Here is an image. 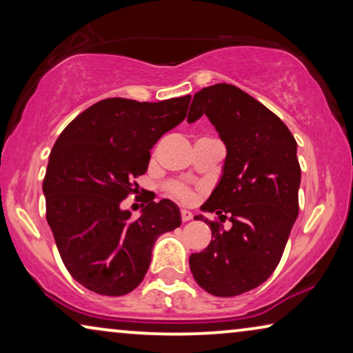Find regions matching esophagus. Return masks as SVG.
Segmentation results:
<instances>
[{
    "label": "esophagus",
    "instance_id": "obj_1",
    "mask_svg": "<svg viewBox=\"0 0 353 353\" xmlns=\"http://www.w3.org/2000/svg\"><path fill=\"white\" fill-rule=\"evenodd\" d=\"M180 216L181 221H190L192 219V214L190 210H180Z\"/></svg>",
    "mask_w": 353,
    "mask_h": 353
}]
</instances>
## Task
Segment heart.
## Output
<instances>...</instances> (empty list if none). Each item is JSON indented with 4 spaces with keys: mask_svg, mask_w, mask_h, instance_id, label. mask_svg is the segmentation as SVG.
Returning <instances> with one entry per match:
<instances>
[{
    "mask_svg": "<svg viewBox=\"0 0 353 353\" xmlns=\"http://www.w3.org/2000/svg\"><path fill=\"white\" fill-rule=\"evenodd\" d=\"M163 192L172 199H175L178 202H183V204H191V202L196 201L197 192L192 190L191 186H188L186 183L178 181V180H172L163 185Z\"/></svg>",
    "mask_w": 353,
    "mask_h": 353,
    "instance_id": "obj_1",
    "label": "heart"
}]
</instances>
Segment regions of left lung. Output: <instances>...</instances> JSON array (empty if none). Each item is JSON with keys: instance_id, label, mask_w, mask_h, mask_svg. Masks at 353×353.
<instances>
[{"instance_id": "left-lung-1", "label": "left lung", "mask_w": 353, "mask_h": 353, "mask_svg": "<svg viewBox=\"0 0 353 353\" xmlns=\"http://www.w3.org/2000/svg\"><path fill=\"white\" fill-rule=\"evenodd\" d=\"M207 115L226 144L223 176L202 210L215 212L212 241L191 254L196 283L233 297L267 281L299 215L297 143L276 114L238 86L216 83L194 94L188 122ZM234 223L225 230L221 223ZM202 220V216H196Z\"/></svg>"}]
</instances>
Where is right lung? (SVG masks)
<instances>
[{"label":"right lung","instance_id":"obj_1","mask_svg":"<svg viewBox=\"0 0 353 353\" xmlns=\"http://www.w3.org/2000/svg\"><path fill=\"white\" fill-rule=\"evenodd\" d=\"M191 96L159 103L103 99L56 139L43 192L46 220L67 272L101 296H125L144 279L152 245L180 226L173 202H149L138 220L120 202L137 192L151 149L186 117Z\"/></svg>","mask_w":353,"mask_h":353}]
</instances>
